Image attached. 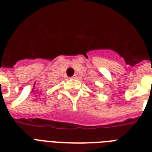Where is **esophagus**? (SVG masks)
<instances>
[{"label": "esophagus", "mask_w": 152, "mask_h": 152, "mask_svg": "<svg viewBox=\"0 0 152 152\" xmlns=\"http://www.w3.org/2000/svg\"><path fill=\"white\" fill-rule=\"evenodd\" d=\"M76 77H77V75H75L74 76H72V77H70V78H72V79H75V78H76Z\"/></svg>", "instance_id": "esophagus-1"}]
</instances>
